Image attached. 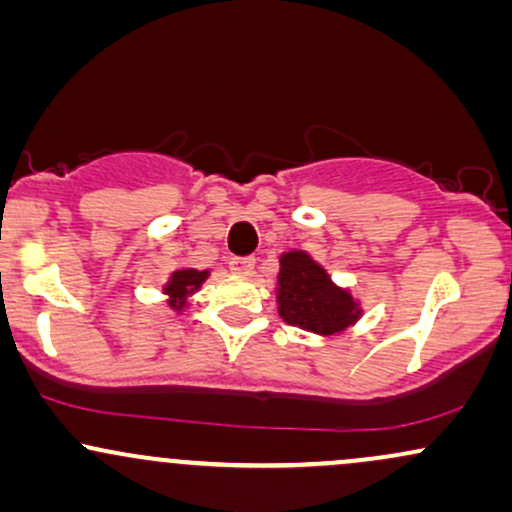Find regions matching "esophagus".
Wrapping results in <instances>:
<instances>
[{"label":"esophagus","instance_id":"1","mask_svg":"<svg viewBox=\"0 0 512 512\" xmlns=\"http://www.w3.org/2000/svg\"><path fill=\"white\" fill-rule=\"evenodd\" d=\"M228 267H231L233 274L248 276L252 274V269H255V260H252V257H233V260L228 262Z\"/></svg>","mask_w":512,"mask_h":512}]
</instances>
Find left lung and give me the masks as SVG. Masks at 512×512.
Here are the masks:
<instances>
[{"instance_id":"left-lung-1","label":"left lung","mask_w":512,"mask_h":512,"mask_svg":"<svg viewBox=\"0 0 512 512\" xmlns=\"http://www.w3.org/2000/svg\"><path fill=\"white\" fill-rule=\"evenodd\" d=\"M276 305L286 325L320 337L342 334L363 315L351 291L334 284L327 269L305 250H289L279 257Z\"/></svg>"}]
</instances>
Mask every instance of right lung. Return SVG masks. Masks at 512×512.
Returning a JSON list of instances; mask_svg holds the SVG:
<instances>
[{"label": "right lung", "mask_w": 512, "mask_h": 512, "mask_svg": "<svg viewBox=\"0 0 512 512\" xmlns=\"http://www.w3.org/2000/svg\"><path fill=\"white\" fill-rule=\"evenodd\" d=\"M207 276H209V269H204V272H199V269H190V267L175 269V272L168 276L166 286H163V293H166L170 308L182 313V310L187 308L190 296H195V293L202 289Z\"/></svg>", "instance_id": "obj_1"}]
</instances>
